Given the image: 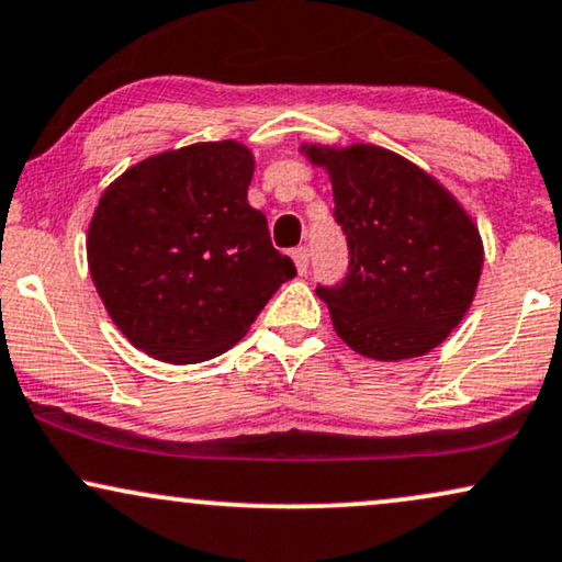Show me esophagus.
Here are the masks:
<instances>
[{
    "instance_id": "34e87169",
    "label": "esophagus",
    "mask_w": 562,
    "mask_h": 562,
    "mask_svg": "<svg viewBox=\"0 0 562 562\" xmlns=\"http://www.w3.org/2000/svg\"><path fill=\"white\" fill-rule=\"evenodd\" d=\"M293 261H295V269H299L301 274H306V269H308V248L306 246L293 248Z\"/></svg>"
}]
</instances>
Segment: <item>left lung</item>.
Here are the masks:
<instances>
[{"mask_svg":"<svg viewBox=\"0 0 562 562\" xmlns=\"http://www.w3.org/2000/svg\"><path fill=\"white\" fill-rule=\"evenodd\" d=\"M333 180L348 274L316 288L356 353L403 361L437 348L474 301L484 248L463 206L387 148L303 146Z\"/></svg>","mask_w":562,"mask_h":562,"instance_id":"obj_1","label":"left lung"}]
</instances>
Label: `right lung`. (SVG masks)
I'll return each mask as SVG.
<instances>
[{"instance_id": "obj_1", "label": "right lung", "mask_w": 562, "mask_h": 562, "mask_svg": "<svg viewBox=\"0 0 562 562\" xmlns=\"http://www.w3.org/2000/svg\"><path fill=\"white\" fill-rule=\"evenodd\" d=\"M254 154L212 140L148 157L101 193L88 269L106 314L144 353L199 363L248 333L295 263L248 204Z\"/></svg>"}]
</instances>
